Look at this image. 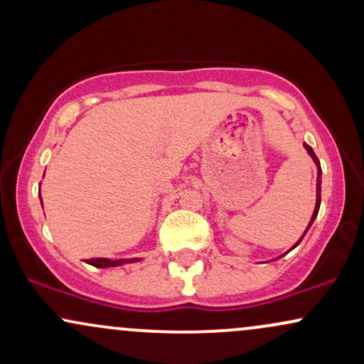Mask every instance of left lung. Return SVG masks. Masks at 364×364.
Listing matches in <instances>:
<instances>
[{
  "label": "left lung",
  "instance_id": "1",
  "mask_svg": "<svg viewBox=\"0 0 364 364\" xmlns=\"http://www.w3.org/2000/svg\"><path fill=\"white\" fill-rule=\"evenodd\" d=\"M304 147H306L308 154H310L313 161H315L316 168H318V178H316V205H315V212H313V215H311V220H310V224H308V228H306V231H308V229H310V225L313 224V220H315L316 214H318V210H320V202H321V168H320V161H318V159H316L315 152H313V149L310 147V145H306V144H304ZM306 231H304V235H306ZM304 235H303V236H304ZM303 236H301V240H303ZM301 240H299V241H301ZM299 241H298V243H296L294 246H292V248H296V246L299 245Z\"/></svg>",
  "mask_w": 364,
  "mask_h": 364
}]
</instances>
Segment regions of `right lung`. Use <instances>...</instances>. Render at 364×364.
<instances>
[{
	"instance_id": "add662e5",
	"label": "right lung",
	"mask_w": 364,
	"mask_h": 364,
	"mask_svg": "<svg viewBox=\"0 0 364 364\" xmlns=\"http://www.w3.org/2000/svg\"><path fill=\"white\" fill-rule=\"evenodd\" d=\"M133 262H139V258H128V260H124V258H121V260H109V258H90V260H87V263H90V265L94 267H99V269L119 267V265H124V263H133Z\"/></svg>"
}]
</instances>
